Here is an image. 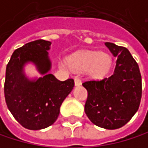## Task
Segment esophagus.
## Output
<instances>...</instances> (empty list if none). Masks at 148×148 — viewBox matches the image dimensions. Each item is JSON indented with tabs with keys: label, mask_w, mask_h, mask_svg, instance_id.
<instances>
[{
	"label": "esophagus",
	"mask_w": 148,
	"mask_h": 148,
	"mask_svg": "<svg viewBox=\"0 0 148 148\" xmlns=\"http://www.w3.org/2000/svg\"><path fill=\"white\" fill-rule=\"evenodd\" d=\"M74 80H75V85L76 86H80L81 85V79L79 78V77H75V79H74Z\"/></svg>",
	"instance_id": "obj_1"
}]
</instances>
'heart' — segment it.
<instances>
[{
  "label": "heart",
  "mask_w": 148,
  "mask_h": 148,
  "mask_svg": "<svg viewBox=\"0 0 148 148\" xmlns=\"http://www.w3.org/2000/svg\"><path fill=\"white\" fill-rule=\"evenodd\" d=\"M69 63L73 68L80 70H90L94 76L102 77L109 68L108 57L102 52H86L70 58ZM60 65L65 67L64 63Z\"/></svg>",
  "instance_id": "1"
}]
</instances>
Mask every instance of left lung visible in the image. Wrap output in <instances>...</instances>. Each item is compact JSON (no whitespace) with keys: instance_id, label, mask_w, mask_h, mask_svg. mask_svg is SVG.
I'll return each instance as SVG.
<instances>
[{"instance_id":"left-lung-1","label":"left lung","mask_w":148,"mask_h":148,"mask_svg":"<svg viewBox=\"0 0 148 148\" xmlns=\"http://www.w3.org/2000/svg\"><path fill=\"white\" fill-rule=\"evenodd\" d=\"M116 62L114 73L101 80H88L85 113L93 124L106 129L122 127L132 119L140 105L142 79L139 67L128 49L106 42Z\"/></svg>"}]
</instances>
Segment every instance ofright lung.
Here are the masks:
<instances>
[{
    "instance_id": "right-lung-1",
    "label": "right lung",
    "mask_w": 148,
    "mask_h": 148,
    "mask_svg": "<svg viewBox=\"0 0 148 148\" xmlns=\"http://www.w3.org/2000/svg\"><path fill=\"white\" fill-rule=\"evenodd\" d=\"M51 42L37 40L17 49L6 67L4 96L14 119L27 129L46 128L57 120L60 108L75 85L72 79L60 81L49 74L48 56ZM32 62L43 76L29 80L23 68Z\"/></svg>"
}]
</instances>
